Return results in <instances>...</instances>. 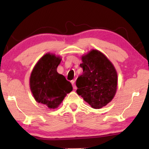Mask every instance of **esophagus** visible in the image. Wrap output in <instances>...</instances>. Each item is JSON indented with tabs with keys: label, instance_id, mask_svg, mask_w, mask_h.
<instances>
[{
	"label": "esophagus",
	"instance_id": "obj_1",
	"mask_svg": "<svg viewBox=\"0 0 149 149\" xmlns=\"http://www.w3.org/2000/svg\"><path fill=\"white\" fill-rule=\"evenodd\" d=\"M71 83H72V84L73 89H76V86H75V81L74 80H72L71 81Z\"/></svg>",
	"mask_w": 149,
	"mask_h": 149
}]
</instances>
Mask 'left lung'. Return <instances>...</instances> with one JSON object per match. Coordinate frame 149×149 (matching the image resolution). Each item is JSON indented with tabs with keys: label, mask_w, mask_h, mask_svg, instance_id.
<instances>
[{
	"label": "left lung",
	"mask_w": 149,
	"mask_h": 149,
	"mask_svg": "<svg viewBox=\"0 0 149 149\" xmlns=\"http://www.w3.org/2000/svg\"><path fill=\"white\" fill-rule=\"evenodd\" d=\"M83 74L76 80L77 93L94 108H101L114 98L118 76L114 65L101 52L93 50L82 57Z\"/></svg>",
	"instance_id": "obj_1"
}]
</instances>
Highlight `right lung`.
<instances>
[{
    "label": "right lung",
    "mask_w": 149,
    "mask_h": 149,
    "mask_svg": "<svg viewBox=\"0 0 149 149\" xmlns=\"http://www.w3.org/2000/svg\"><path fill=\"white\" fill-rule=\"evenodd\" d=\"M61 61L54 54H46L35 65L30 77V89L35 99L49 108H56L73 89L71 83L56 69Z\"/></svg>",
    "instance_id": "obj_1"
}]
</instances>
